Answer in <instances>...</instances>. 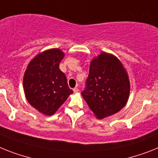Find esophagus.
Segmentation results:
<instances>
[{
  "label": "esophagus",
  "mask_w": 158,
  "mask_h": 158,
  "mask_svg": "<svg viewBox=\"0 0 158 158\" xmlns=\"http://www.w3.org/2000/svg\"><path fill=\"white\" fill-rule=\"evenodd\" d=\"M73 91H74L75 93H76V92H78V91H79V88H78V87H75V88L73 89Z\"/></svg>",
  "instance_id": "obj_1"
}]
</instances>
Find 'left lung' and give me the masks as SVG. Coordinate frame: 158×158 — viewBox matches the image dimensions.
Instances as JSON below:
<instances>
[{
  "mask_svg": "<svg viewBox=\"0 0 158 158\" xmlns=\"http://www.w3.org/2000/svg\"><path fill=\"white\" fill-rule=\"evenodd\" d=\"M129 91L128 75L116 57L102 53L91 61L81 94L97 118L103 119L120 111L128 101Z\"/></svg>",
  "mask_w": 158,
  "mask_h": 158,
  "instance_id": "1",
  "label": "left lung"
}]
</instances>
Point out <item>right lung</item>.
<instances>
[{"label": "right lung", "instance_id": "1", "mask_svg": "<svg viewBox=\"0 0 158 158\" xmlns=\"http://www.w3.org/2000/svg\"><path fill=\"white\" fill-rule=\"evenodd\" d=\"M64 54L59 49L38 54L28 65L23 79L26 97L30 105L46 116L55 113L73 91L59 69Z\"/></svg>", "mask_w": 158, "mask_h": 158}]
</instances>
